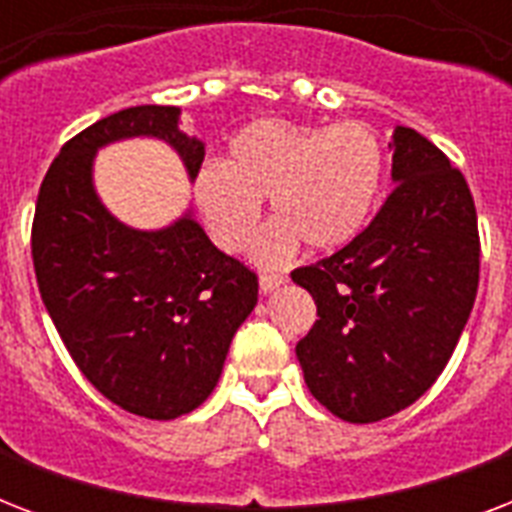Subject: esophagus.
Instances as JSON below:
<instances>
[{"mask_svg":"<svg viewBox=\"0 0 512 512\" xmlns=\"http://www.w3.org/2000/svg\"><path fill=\"white\" fill-rule=\"evenodd\" d=\"M287 284V276L284 273H263L260 276V292L263 295H268V292H273V289H279Z\"/></svg>","mask_w":512,"mask_h":512,"instance_id":"esophagus-1","label":"esophagus"}]
</instances>
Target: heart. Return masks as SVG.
I'll return each mask as SVG.
<instances>
[{"label": "heart", "mask_w": 512, "mask_h": 512, "mask_svg": "<svg viewBox=\"0 0 512 512\" xmlns=\"http://www.w3.org/2000/svg\"><path fill=\"white\" fill-rule=\"evenodd\" d=\"M385 146L364 122L335 127L263 119L228 143L223 164H204L193 196L209 236L223 252L255 241L263 204L276 220L257 247L263 263H279L300 241L311 252H335L361 236L385 185Z\"/></svg>", "instance_id": "heart-1"}]
</instances>
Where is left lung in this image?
I'll use <instances>...</instances> for the list:
<instances>
[{"mask_svg":"<svg viewBox=\"0 0 512 512\" xmlns=\"http://www.w3.org/2000/svg\"><path fill=\"white\" fill-rule=\"evenodd\" d=\"M390 148L396 188L372 223L292 271L319 313L295 348L305 385L356 425L401 412L438 380L478 292V217L462 172L409 127Z\"/></svg>","mask_w":512,"mask_h":512,"instance_id":"8db88e82","label":"left lung"}]
</instances>
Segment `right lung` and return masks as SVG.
I'll use <instances>...</instances> for the list:
<instances>
[{"instance_id": "obj_1", "label": "right lung", "mask_w": 512, "mask_h": 512, "mask_svg": "<svg viewBox=\"0 0 512 512\" xmlns=\"http://www.w3.org/2000/svg\"><path fill=\"white\" fill-rule=\"evenodd\" d=\"M177 124L180 108L135 106L79 132L44 175L31 228L36 284L60 340L108 401L146 420H175L207 401L257 305L255 273L220 252L191 209L138 231L95 191V154L127 138L164 140L193 180L204 143Z\"/></svg>"}]
</instances>
